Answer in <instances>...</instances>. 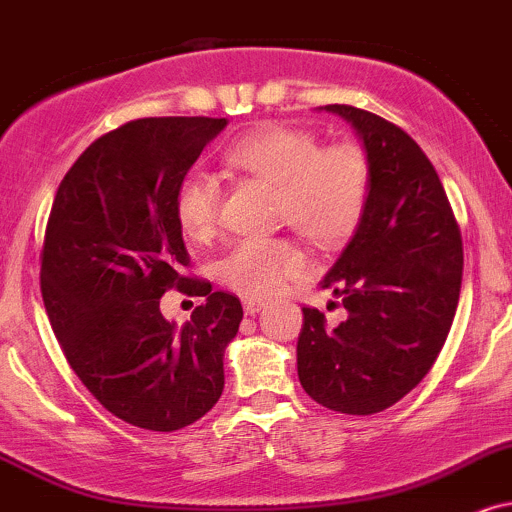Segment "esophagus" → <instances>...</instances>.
<instances>
[{
    "label": "esophagus",
    "mask_w": 512,
    "mask_h": 512,
    "mask_svg": "<svg viewBox=\"0 0 512 512\" xmlns=\"http://www.w3.org/2000/svg\"><path fill=\"white\" fill-rule=\"evenodd\" d=\"M245 315H255V312H260L264 307V300H255V298H248L245 300Z\"/></svg>",
    "instance_id": "1"
}]
</instances>
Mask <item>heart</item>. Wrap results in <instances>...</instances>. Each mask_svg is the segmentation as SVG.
I'll list each match as a JSON object with an SVG mask.
<instances>
[{
    "mask_svg": "<svg viewBox=\"0 0 512 512\" xmlns=\"http://www.w3.org/2000/svg\"><path fill=\"white\" fill-rule=\"evenodd\" d=\"M231 169L276 186V217L300 236L336 248L365 217L372 169L360 145H322L305 128L264 123L226 150ZM221 188L212 176L188 174L174 195L178 229L190 240L217 233ZM305 252L288 238H245L219 262V279L243 298H269L305 274Z\"/></svg>",
    "mask_w": 512,
    "mask_h": 512,
    "instance_id": "heart-1",
    "label": "heart"
}]
</instances>
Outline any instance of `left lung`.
<instances>
[{
  "label": "left lung",
  "instance_id": "8db88e82",
  "mask_svg": "<svg viewBox=\"0 0 512 512\" xmlns=\"http://www.w3.org/2000/svg\"><path fill=\"white\" fill-rule=\"evenodd\" d=\"M365 143V217L322 288L348 317L326 326L303 307L298 377L307 396L346 415H374L408 396L439 357L463 281V236L434 164L396 123L329 104Z\"/></svg>",
  "mask_w": 512,
  "mask_h": 512
}]
</instances>
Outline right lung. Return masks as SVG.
I'll return each instance as SVG.
<instances>
[{
    "instance_id": "1",
    "label": "right lung",
    "mask_w": 512,
    "mask_h": 512,
    "mask_svg": "<svg viewBox=\"0 0 512 512\" xmlns=\"http://www.w3.org/2000/svg\"><path fill=\"white\" fill-rule=\"evenodd\" d=\"M224 126L209 116L123 123L73 162L47 219L40 288L54 336L92 396L150 432H176L214 408L243 319L236 295L186 274L174 217L178 183ZM171 287L206 298L183 327L158 310Z\"/></svg>"
}]
</instances>
